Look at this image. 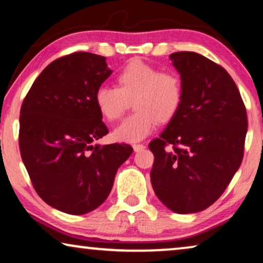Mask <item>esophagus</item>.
<instances>
[{
	"mask_svg": "<svg viewBox=\"0 0 263 263\" xmlns=\"http://www.w3.org/2000/svg\"><path fill=\"white\" fill-rule=\"evenodd\" d=\"M133 148H134L135 152H140V151L145 148V146H143L142 143H134V145H133Z\"/></svg>",
	"mask_w": 263,
	"mask_h": 263,
	"instance_id": "esophagus-1",
	"label": "esophagus"
}]
</instances>
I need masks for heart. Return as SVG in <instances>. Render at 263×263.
<instances>
[{
    "label": "heart",
    "mask_w": 263,
    "mask_h": 263,
    "mask_svg": "<svg viewBox=\"0 0 263 263\" xmlns=\"http://www.w3.org/2000/svg\"><path fill=\"white\" fill-rule=\"evenodd\" d=\"M183 93L177 71L133 60L117 73L116 87L97 89L95 103L107 122L120 120L133 103L135 112L115 129L112 136L117 141L138 142L154 130L157 122L174 120L182 106Z\"/></svg>",
    "instance_id": "b5f03b06"
}]
</instances>
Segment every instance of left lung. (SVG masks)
Masks as SVG:
<instances>
[{
	"label": "left lung",
	"mask_w": 263,
	"mask_h": 263,
	"mask_svg": "<svg viewBox=\"0 0 263 263\" xmlns=\"http://www.w3.org/2000/svg\"><path fill=\"white\" fill-rule=\"evenodd\" d=\"M183 81V103L159 138L151 182L176 213L206 210L222 195L244 156L247 110L230 74L200 53L170 55Z\"/></svg>",
	"instance_id": "obj_1"
}]
</instances>
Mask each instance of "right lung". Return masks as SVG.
I'll return each mask as SVG.
<instances>
[{"label": "right lung", "instance_id": "right-lung-1", "mask_svg": "<svg viewBox=\"0 0 263 263\" xmlns=\"http://www.w3.org/2000/svg\"><path fill=\"white\" fill-rule=\"evenodd\" d=\"M111 73L104 56H62L39 74L21 105L25 167L41 199L64 213L80 215L99 207L133 153L127 143L93 145L109 133L95 95Z\"/></svg>", "mask_w": 263, "mask_h": 263}]
</instances>
